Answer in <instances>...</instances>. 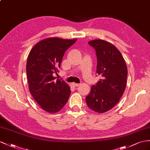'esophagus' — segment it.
Here are the masks:
<instances>
[{
	"label": "esophagus",
	"mask_w": 150,
	"mask_h": 150,
	"mask_svg": "<svg viewBox=\"0 0 150 150\" xmlns=\"http://www.w3.org/2000/svg\"><path fill=\"white\" fill-rule=\"evenodd\" d=\"M73 86L75 87H79L80 86V83H73Z\"/></svg>",
	"instance_id": "34e87169"
}]
</instances>
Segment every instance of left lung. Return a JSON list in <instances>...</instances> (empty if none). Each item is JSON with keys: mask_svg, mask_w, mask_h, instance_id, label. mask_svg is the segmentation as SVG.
<instances>
[{"mask_svg": "<svg viewBox=\"0 0 150 150\" xmlns=\"http://www.w3.org/2000/svg\"><path fill=\"white\" fill-rule=\"evenodd\" d=\"M89 44L96 51V73L101 76L93 86L86 101L88 107L99 113H105L117 104L124 93L127 68L118 49L105 40H91Z\"/></svg>", "mask_w": 150, "mask_h": 150, "instance_id": "left-lung-1", "label": "left lung"}]
</instances>
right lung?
<instances>
[{
    "label": "right lung",
    "mask_w": 150,
    "mask_h": 150,
    "mask_svg": "<svg viewBox=\"0 0 150 150\" xmlns=\"http://www.w3.org/2000/svg\"><path fill=\"white\" fill-rule=\"evenodd\" d=\"M76 39L47 38L38 42L30 51L26 62V75L30 93L45 112H58L70 97V86L63 80L56 79L67 50Z\"/></svg>",
    "instance_id": "obj_1"
}]
</instances>
